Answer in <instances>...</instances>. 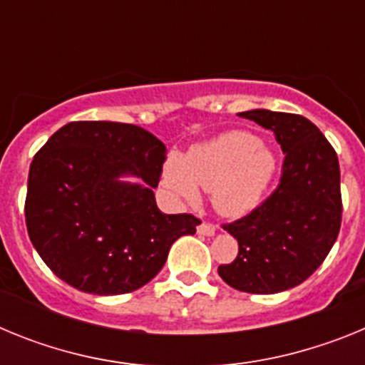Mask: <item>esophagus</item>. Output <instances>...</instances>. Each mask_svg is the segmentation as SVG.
<instances>
[{"mask_svg":"<svg viewBox=\"0 0 365 365\" xmlns=\"http://www.w3.org/2000/svg\"><path fill=\"white\" fill-rule=\"evenodd\" d=\"M197 232L201 235H214L215 234V227H214V225H212V222L202 221L201 225H199V227H197Z\"/></svg>","mask_w":365,"mask_h":365,"instance_id":"34e87169","label":"esophagus"}]
</instances>
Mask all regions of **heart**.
Wrapping results in <instances>:
<instances>
[{"label":"heart","mask_w":365,"mask_h":365,"mask_svg":"<svg viewBox=\"0 0 365 365\" xmlns=\"http://www.w3.org/2000/svg\"><path fill=\"white\" fill-rule=\"evenodd\" d=\"M276 170V160L254 135L230 131L193 146L185 159L164 166V185L177 197L195 201L199 188L212 192L225 215H243L259 205Z\"/></svg>","instance_id":"b5f03b06"}]
</instances>
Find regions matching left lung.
<instances>
[{
  "mask_svg": "<svg viewBox=\"0 0 365 365\" xmlns=\"http://www.w3.org/2000/svg\"><path fill=\"white\" fill-rule=\"evenodd\" d=\"M237 115L272 131L285 159L278 188L248 215L222 225L240 252L217 272L237 291L276 294L305 282L336 241L340 164L324 133L302 115L269 109Z\"/></svg>",
  "mask_w": 365,
  "mask_h": 365,
  "instance_id": "left-lung-1",
  "label": "left lung"
}]
</instances>
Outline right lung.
Here are the masks:
<instances>
[{"label": "right lung", "instance_id": "right-lung-1", "mask_svg": "<svg viewBox=\"0 0 365 365\" xmlns=\"http://www.w3.org/2000/svg\"><path fill=\"white\" fill-rule=\"evenodd\" d=\"M166 146L120 122H69L34 155L25 222L58 278L98 296L137 291L160 272L173 241L195 234L192 214H163L155 202ZM140 176L144 185L118 179Z\"/></svg>", "mask_w": 365, "mask_h": 365}]
</instances>
